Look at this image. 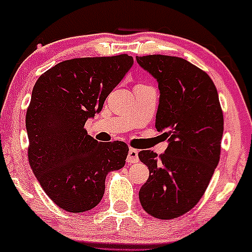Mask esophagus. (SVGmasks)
Listing matches in <instances>:
<instances>
[{"label":"esophagus","instance_id":"1","mask_svg":"<svg viewBox=\"0 0 252 252\" xmlns=\"http://www.w3.org/2000/svg\"><path fill=\"white\" fill-rule=\"evenodd\" d=\"M138 150L133 149V148H129L128 155H127V162L129 164H134V162H138Z\"/></svg>","mask_w":252,"mask_h":252}]
</instances>
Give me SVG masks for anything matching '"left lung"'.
<instances>
[{
    "instance_id": "1",
    "label": "left lung",
    "mask_w": 252,
    "mask_h": 252,
    "mask_svg": "<svg viewBox=\"0 0 252 252\" xmlns=\"http://www.w3.org/2000/svg\"><path fill=\"white\" fill-rule=\"evenodd\" d=\"M136 59L159 84L155 128L168 142L159 157L152 150L138 153L149 168L139 201L150 216L172 220L199 203L219 165L223 134L219 93L211 77L186 59L162 54Z\"/></svg>"
}]
</instances>
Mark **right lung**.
I'll list each match as a JSON object with an SVG mask.
<instances>
[{"label":"right lung","instance_id":"right-lung-1","mask_svg":"<svg viewBox=\"0 0 252 252\" xmlns=\"http://www.w3.org/2000/svg\"><path fill=\"white\" fill-rule=\"evenodd\" d=\"M128 54L75 58L43 72L32 88L27 126L33 175L54 204L85 212L99 204L105 177L125 166L124 142L100 143L85 129L131 69Z\"/></svg>","mask_w":252,"mask_h":252}]
</instances>
